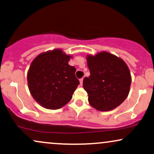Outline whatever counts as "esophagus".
<instances>
[{
  "mask_svg": "<svg viewBox=\"0 0 154 154\" xmlns=\"http://www.w3.org/2000/svg\"><path fill=\"white\" fill-rule=\"evenodd\" d=\"M83 79H80V85L81 86H82V85H83Z\"/></svg>",
  "mask_w": 154,
  "mask_h": 154,
  "instance_id": "obj_1",
  "label": "esophagus"
}]
</instances>
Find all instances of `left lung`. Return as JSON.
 <instances>
[{
	"mask_svg": "<svg viewBox=\"0 0 154 154\" xmlns=\"http://www.w3.org/2000/svg\"><path fill=\"white\" fill-rule=\"evenodd\" d=\"M90 75L84 78L83 86L88 102L100 111H110L124 101L129 93L131 77L121 58L107 52L87 56Z\"/></svg>",
	"mask_w": 154,
	"mask_h": 154,
	"instance_id": "left-lung-1",
	"label": "left lung"
}]
</instances>
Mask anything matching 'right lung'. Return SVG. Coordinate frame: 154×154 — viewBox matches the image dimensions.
<instances>
[{
  "label": "right lung",
  "instance_id": "right-lung-1",
  "mask_svg": "<svg viewBox=\"0 0 154 154\" xmlns=\"http://www.w3.org/2000/svg\"><path fill=\"white\" fill-rule=\"evenodd\" d=\"M71 57L56 49L38 55L31 63L28 88L34 99L44 108L58 109L65 106L80 83L75 68L68 64Z\"/></svg>",
  "mask_w": 154,
  "mask_h": 154
}]
</instances>
